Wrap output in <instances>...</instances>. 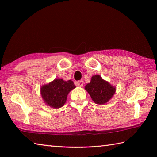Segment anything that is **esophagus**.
Here are the masks:
<instances>
[{
    "instance_id": "obj_1",
    "label": "esophagus",
    "mask_w": 157,
    "mask_h": 157,
    "mask_svg": "<svg viewBox=\"0 0 157 157\" xmlns=\"http://www.w3.org/2000/svg\"><path fill=\"white\" fill-rule=\"evenodd\" d=\"M76 84H77V85H78V86H80V87H82V86H84V81H82V80H79V81L77 82Z\"/></svg>"
}]
</instances>
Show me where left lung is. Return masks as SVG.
<instances>
[{
    "mask_svg": "<svg viewBox=\"0 0 157 157\" xmlns=\"http://www.w3.org/2000/svg\"><path fill=\"white\" fill-rule=\"evenodd\" d=\"M85 90L90 95L92 101L98 105L107 102L116 91L115 87L104 80L99 75L92 77L90 82L85 86Z\"/></svg>",
    "mask_w": 157,
    "mask_h": 157,
    "instance_id": "obj_1",
    "label": "left lung"
}]
</instances>
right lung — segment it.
<instances>
[{
	"label": "right lung",
	"mask_w": 157,
	"mask_h": 157,
	"mask_svg": "<svg viewBox=\"0 0 157 157\" xmlns=\"http://www.w3.org/2000/svg\"><path fill=\"white\" fill-rule=\"evenodd\" d=\"M75 88V86L71 80L55 79L48 84L42 86L41 96L46 105L58 109L65 104L69 92Z\"/></svg>",
	"instance_id": "1"
}]
</instances>
